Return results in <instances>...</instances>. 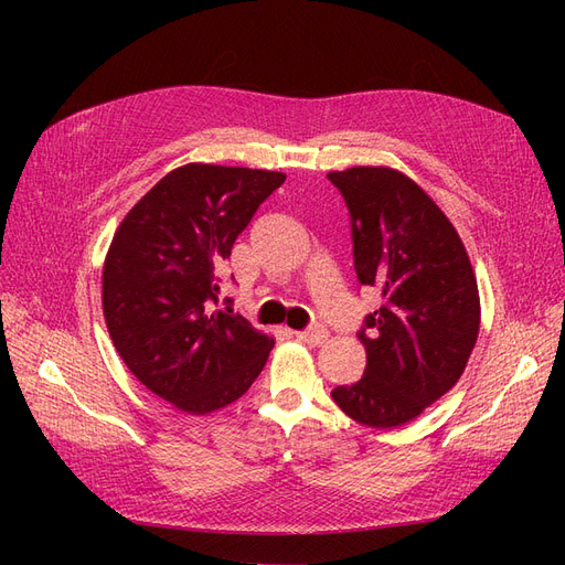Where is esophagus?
<instances>
[{
	"instance_id": "esophagus-1",
	"label": "esophagus",
	"mask_w": 565,
	"mask_h": 565,
	"mask_svg": "<svg viewBox=\"0 0 565 565\" xmlns=\"http://www.w3.org/2000/svg\"><path fill=\"white\" fill-rule=\"evenodd\" d=\"M295 337H297L299 341H303V344L318 347V344H322L324 339H328V330L320 328V324H316V328H309V330H297Z\"/></svg>"
}]
</instances>
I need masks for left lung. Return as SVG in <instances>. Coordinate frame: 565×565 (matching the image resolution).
I'll return each instance as SVG.
<instances>
[{
	"label": "left lung",
	"mask_w": 565,
	"mask_h": 565,
	"mask_svg": "<svg viewBox=\"0 0 565 565\" xmlns=\"http://www.w3.org/2000/svg\"><path fill=\"white\" fill-rule=\"evenodd\" d=\"M351 216L358 282L382 306L358 339L367 365L332 391L358 424L393 429L422 415L457 384L473 351L481 301L465 245L450 218L405 174L388 167L330 172Z\"/></svg>",
	"instance_id": "left-lung-1"
}]
</instances>
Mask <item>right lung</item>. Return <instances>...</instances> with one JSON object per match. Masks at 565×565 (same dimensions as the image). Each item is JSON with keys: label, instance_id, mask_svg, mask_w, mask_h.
<instances>
[{"label": "right lung", "instance_id": "obj_1", "mask_svg": "<svg viewBox=\"0 0 565 565\" xmlns=\"http://www.w3.org/2000/svg\"><path fill=\"white\" fill-rule=\"evenodd\" d=\"M282 183L285 174L266 169L183 164L134 204L113 237L104 266L113 344L136 380L183 413L231 405L268 361L273 339L214 306L221 264Z\"/></svg>", "mask_w": 565, "mask_h": 565}]
</instances>
